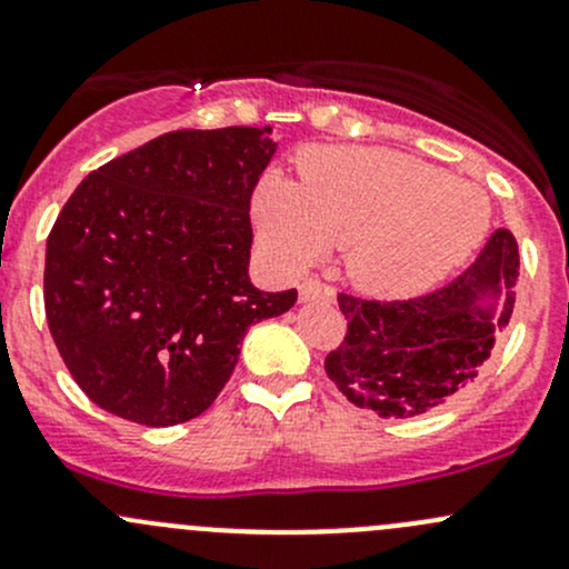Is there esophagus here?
Returning <instances> with one entry per match:
<instances>
[{"label": "esophagus", "mask_w": 569, "mask_h": 569, "mask_svg": "<svg viewBox=\"0 0 569 569\" xmlns=\"http://www.w3.org/2000/svg\"><path fill=\"white\" fill-rule=\"evenodd\" d=\"M300 300L306 302H336V289L325 280L311 278L300 286Z\"/></svg>", "instance_id": "1"}]
</instances>
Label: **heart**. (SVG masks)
Listing matches in <instances>:
<instances>
[{
    "label": "heart",
    "instance_id": "obj_1",
    "mask_svg": "<svg viewBox=\"0 0 569 569\" xmlns=\"http://www.w3.org/2000/svg\"><path fill=\"white\" fill-rule=\"evenodd\" d=\"M263 242L291 269L349 248L355 283L371 295L432 289L485 239L481 189L382 148H313L302 183L267 176L256 189Z\"/></svg>",
    "mask_w": 569,
    "mask_h": 569
}]
</instances>
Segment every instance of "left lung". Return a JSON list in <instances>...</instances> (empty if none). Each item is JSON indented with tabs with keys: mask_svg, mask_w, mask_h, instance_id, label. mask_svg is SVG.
Returning <instances> with one entry per match:
<instances>
[{
	"mask_svg": "<svg viewBox=\"0 0 569 569\" xmlns=\"http://www.w3.org/2000/svg\"><path fill=\"white\" fill-rule=\"evenodd\" d=\"M518 269V242L498 228L462 274L429 295L363 300L341 291L347 332L327 352V377L352 405L380 418H412L446 405L473 382L512 319Z\"/></svg>",
	"mask_w": 569,
	"mask_h": 569,
	"instance_id": "obj_1",
	"label": "left lung"
}]
</instances>
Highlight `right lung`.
Listing matches in <instances>:
<instances>
[{"label": "right lung", "mask_w": 569, "mask_h": 569, "mask_svg": "<svg viewBox=\"0 0 569 569\" xmlns=\"http://www.w3.org/2000/svg\"><path fill=\"white\" fill-rule=\"evenodd\" d=\"M272 126L168 131L93 170L46 239L43 306L77 386L112 416L176 427L209 410L250 325L297 289L250 283V198Z\"/></svg>", "instance_id": "1"}]
</instances>
